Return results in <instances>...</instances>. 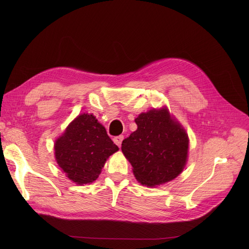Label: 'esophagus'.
Returning <instances> with one entry per match:
<instances>
[{"label": "esophagus", "instance_id": "obj_1", "mask_svg": "<svg viewBox=\"0 0 249 249\" xmlns=\"http://www.w3.org/2000/svg\"><path fill=\"white\" fill-rule=\"evenodd\" d=\"M124 139V136L123 135H119V136H116V137H114V142L116 143V144L119 146V147H121V143H122V140Z\"/></svg>", "mask_w": 249, "mask_h": 249}]
</instances>
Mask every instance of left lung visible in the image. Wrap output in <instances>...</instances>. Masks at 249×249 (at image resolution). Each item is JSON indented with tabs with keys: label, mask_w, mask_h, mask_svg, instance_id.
<instances>
[{
	"label": "left lung",
	"mask_w": 249,
	"mask_h": 249,
	"mask_svg": "<svg viewBox=\"0 0 249 249\" xmlns=\"http://www.w3.org/2000/svg\"><path fill=\"white\" fill-rule=\"evenodd\" d=\"M137 130L122 142V152L133 167L136 179L147 187L176 178L184 169L189 149L185 129L166 108L141 113Z\"/></svg>",
	"instance_id": "left-lung-1"
}]
</instances>
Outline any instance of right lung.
Wrapping results in <instances>:
<instances>
[{"instance_id": "obj_1", "label": "right lung", "mask_w": 249, "mask_h": 249, "mask_svg": "<svg viewBox=\"0 0 249 249\" xmlns=\"http://www.w3.org/2000/svg\"><path fill=\"white\" fill-rule=\"evenodd\" d=\"M61 171L76 185L96 180L110 155L119 150L93 114L84 113L65 129L54 143Z\"/></svg>"}]
</instances>
